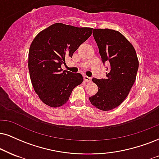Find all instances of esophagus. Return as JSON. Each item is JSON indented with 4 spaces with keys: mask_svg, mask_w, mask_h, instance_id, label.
<instances>
[{
    "mask_svg": "<svg viewBox=\"0 0 159 159\" xmlns=\"http://www.w3.org/2000/svg\"><path fill=\"white\" fill-rule=\"evenodd\" d=\"M84 80H85V82H87V83H90V82H91V78L87 76H84Z\"/></svg>",
    "mask_w": 159,
    "mask_h": 159,
    "instance_id": "34e87169",
    "label": "esophagus"
}]
</instances>
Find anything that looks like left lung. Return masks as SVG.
Returning <instances> with one entry per match:
<instances>
[{
	"label": "left lung",
	"instance_id": "8db88e82",
	"mask_svg": "<svg viewBox=\"0 0 159 159\" xmlns=\"http://www.w3.org/2000/svg\"><path fill=\"white\" fill-rule=\"evenodd\" d=\"M93 35L102 60L110 62V68L106 79H92L98 92L89 100L97 108L107 111L118 107L129 94L136 78L139 60L134 46L118 31L94 29Z\"/></svg>",
	"mask_w": 159,
	"mask_h": 159
}]
</instances>
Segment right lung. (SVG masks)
Segmentation results:
<instances>
[{
	"mask_svg": "<svg viewBox=\"0 0 159 159\" xmlns=\"http://www.w3.org/2000/svg\"><path fill=\"white\" fill-rule=\"evenodd\" d=\"M92 30L57 23L41 31L33 40L29 52V75L35 93L48 106H62L74 88L83 82L81 74L62 70L61 65L66 57H72Z\"/></svg>",
	"mask_w": 159,
	"mask_h": 159,
	"instance_id": "add662e5",
	"label": "right lung"
}]
</instances>
